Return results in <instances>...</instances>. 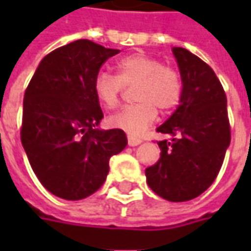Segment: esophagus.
Masks as SVG:
<instances>
[{
	"instance_id": "1",
	"label": "esophagus",
	"mask_w": 251,
	"mask_h": 251,
	"mask_svg": "<svg viewBox=\"0 0 251 251\" xmlns=\"http://www.w3.org/2000/svg\"><path fill=\"white\" fill-rule=\"evenodd\" d=\"M142 141L140 138H134V137H128V145L130 147H137V145H140Z\"/></svg>"
}]
</instances>
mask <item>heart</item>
Segmentation results:
<instances>
[{"instance_id": "b5f03b06", "label": "heart", "mask_w": 251, "mask_h": 251, "mask_svg": "<svg viewBox=\"0 0 251 251\" xmlns=\"http://www.w3.org/2000/svg\"><path fill=\"white\" fill-rule=\"evenodd\" d=\"M117 75L100 71L93 79V92L103 107L114 109L123 92V85H134L135 104L126 106L109 117L111 127L140 135L156 120L158 111L169 113L178 104L183 81L177 70L163 65L158 58L145 53L123 57L116 64Z\"/></svg>"}]
</instances>
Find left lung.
I'll list each match as a JSON object with an SVG mask.
<instances>
[{
    "instance_id": "left-lung-1",
    "label": "left lung",
    "mask_w": 251,
    "mask_h": 251,
    "mask_svg": "<svg viewBox=\"0 0 251 251\" xmlns=\"http://www.w3.org/2000/svg\"><path fill=\"white\" fill-rule=\"evenodd\" d=\"M183 93L180 104L156 131L159 160L145 169L147 183L173 202L198 197L217 178L230 144L226 95L214 70L183 47H175Z\"/></svg>"
}]
</instances>
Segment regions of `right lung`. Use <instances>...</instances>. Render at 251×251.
<instances>
[{
	"label": "right lung",
	"instance_id": "1",
	"mask_svg": "<svg viewBox=\"0 0 251 251\" xmlns=\"http://www.w3.org/2000/svg\"><path fill=\"white\" fill-rule=\"evenodd\" d=\"M120 50L81 39L40 61L25 91L21 141L40 183L64 200L98 191L109 160L127 145L120 128L99 130L103 119L93 79Z\"/></svg>",
	"mask_w": 251,
	"mask_h": 251
}]
</instances>
